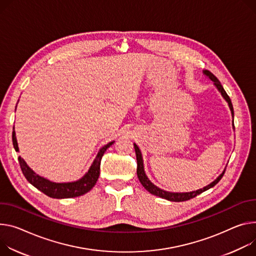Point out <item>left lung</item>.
Instances as JSON below:
<instances>
[{"label":"left lung","instance_id":"obj_1","mask_svg":"<svg viewBox=\"0 0 256 256\" xmlns=\"http://www.w3.org/2000/svg\"><path fill=\"white\" fill-rule=\"evenodd\" d=\"M209 78H210L212 82H214V84L216 86V88H218V90L222 92V97L226 99V101L228 103V106L230 108V111H232V114H233L234 116V109H233V105H232V102H230V97L228 96V94L226 92V90H224L222 84L220 82V80L216 78V76L212 74L208 70H204L203 72ZM134 151H136V174H138V180H140L141 184H143V187L148 191L150 192L151 194L155 195V196H158L160 198H164L166 200H170V201H174V202H182V201H187V200H190L194 197H196L197 195L203 193L204 191L208 190L212 188L214 186H216L220 180V178H222V176L224 174V172L216 180H214L212 184H209L208 186H206V187H204L203 189H200V190H197V191H193V192H189V193H170V192H166V191H164L161 190L159 188H157L155 184H153L149 178L146 176L145 174V172H144V166H143V159H142V155H141V151L140 149H138V147L134 144Z\"/></svg>","mask_w":256,"mask_h":256}]
</instances>
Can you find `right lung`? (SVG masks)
Returning <instances> with one entry per match:
<instances>
[{
  "label": "right lung",
  "mask_w": 256,
  "mask_h": 256,
  "mask_svg": "<svg viewBox=\"0 0 256 256\" xmlns=\"http://www.w3.org/2000/svg\"><path fill=\"white\" fill-rule=\"evenodd\" d=\"M12 141H13V146L16 152L19 151L17 141H16V136L15 132L13 130L12 132ZM113 144V142L108 143L104 147L101 148L99 151L96 159L92 162V166L90 168L88 172L78 180L74 182H53L48 180H46L36 174H34L28 166L26 164V161L23 160L20 156L18 157V161L20 164V168L24 174L26 178L36 187L38 190L42 192L47 196L51 198H56V199H64V198H74V197H78L82 196L86 193H88L94 186L96 184L99 174H100V166H101V159L102 156L104 155L105 151Z\"/></svg>",
  "instance_id": "1"
}]
</instances>
